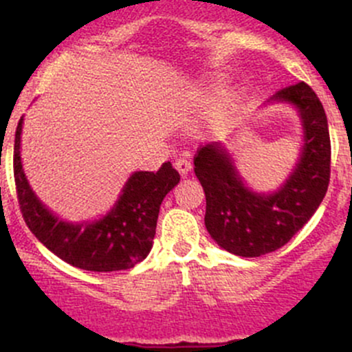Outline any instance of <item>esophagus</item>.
<instances>
[{
	"label": "esophagus",
	"mask_w": 352,
	"mask_h": 352,
	"mask_svg": "<svg viewBox=\"0 0 352 352\" xmlns=\"http://www.w3.org/2000/svg\"><path fill=\"white\" fill-rule=\"evenodd\" d=\"M175 168L179 171V175L184 176L191 171V168H193V166H191V161L188 157H177L175 161Z\"/></svg>",
	"instance_id": "esophagus-1"
}]
</instances>
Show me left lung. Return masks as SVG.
Returning <instances> with one entry per match:
<instances>
[{"mask_svg":"<svg viewBox=\"0 0 352 352\" xmlns=\"http://www.w3.org/2000/svg\"><path fill=\"white\" fill-rule=\"evenodd\" d=\"M273 100L295 104L305 130L302 157L280 191L248 190L219 144L201 146L193 159L206 198V230L235 256L259 257L283 248L318 208L331 179L327 117L314 89L300 81L280 89Z\"/></svg>","mask_w":352,"mask_h":352,"instance_id":"obj_1","label":"left lung"}]
</instances>
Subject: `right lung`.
<instances>
[{
    "label": "right lung",
    "mask_w": 352,
    "mask_h": 352,
    "mask_svg": "<svg viewBox=\"0 0 352 352\" xmlns=\"http://www.w3.org/2000/svg\"><path fill=\"white\" fill-rule=\"evenodd\" d=\"M21 123L23 118L14 133L13 175L20 212L32 234L57 257L86 271L130 270L146 259L155 235L159 206L179 183V173L171 162H164L157 173H133L107 217L95 223L72 226L54 217L28 186L20 159Z\"/></svg>",
    "instance_id": "obj_1"
}]
</instances>
